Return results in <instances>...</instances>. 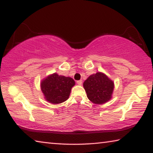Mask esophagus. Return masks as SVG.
<instances>
[{
    "label": "esophagus",
    "mask_w": 153,
    "mask_h": 153,
    "mask_svg": "<svg viewBox=\"0 0 153 153\" xmlns=\"http://www.w3.org/2000/svg\"><path fill=\"white\" fill-rule=\"evenodd\" d=\"M76 82L78 85H82V80H78V81H77Z\"/></svg>",
    "instance_id": "obj_1"
}]
</instances>
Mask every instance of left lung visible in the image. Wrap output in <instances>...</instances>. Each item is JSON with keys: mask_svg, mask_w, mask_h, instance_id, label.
Returning <instances> with one entry per match:
<instances>
[{"mask_svg": "<svg viewBox=\"0 0 153 153\" xmlns=\"http://www.w3.org/2000/svg\"><path fill=\"white\" fill-rule=\"evenodd\" d=\"M83 86L90 101L99 105L111 99L114 88L113 81L100 72L89 76Z\"/></svg>", "mask_w": 153, "mask_h": 153, "instance_id": "1", "label": "left lung"}]
</instances>
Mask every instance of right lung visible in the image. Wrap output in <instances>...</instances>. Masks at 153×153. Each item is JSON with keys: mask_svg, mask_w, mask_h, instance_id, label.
Instances as JSON below:
<instances>
[{"mask_svg": "<svg viewBox=\"0 0 153 153\" xmlns=\"http://www.w3.org/2000/svg\"><path fill=\"white\" fill-rule=\"evenodd\" d=\"M75 81L69 77L52 74L41 82V89L45 99L52 104H59L69 98Z\"/></svg>", "mask_w": 153, "mask_h": 153, "instance_id": "right-lung-1", "label": "right lung"}]
</instances>
